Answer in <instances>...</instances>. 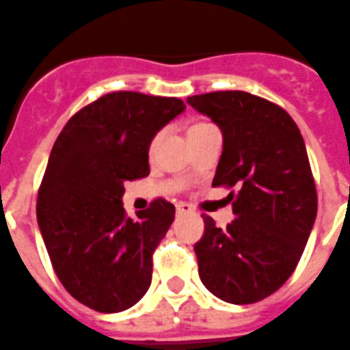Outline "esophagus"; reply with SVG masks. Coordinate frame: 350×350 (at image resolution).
I'll return each mask as SVG.
<instances>
[{
    "mask_svg": "<svg viewBox=\"0 0 350 350\" xmlns=\"http://www.w3.org/2000/svg\"><path fill=\"white\" fill-rule=\"evenodd\" d=\"M191 212H193L191 205H187V204H178L177 205V214H178V216H186V214H191Z\"/></svg>",
    "mask_w": 350,
    "mask_h": 350,
    "instance_id": "obj_1",
    "label": "esophagus"
}]
</instances>
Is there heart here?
<instances>
[{
	"instance_id": "b5f03b06",
	"label": "heart",
	"mask_w": 350,
	"mask_h": 350,
	"mask_svg": "<svg viewBox=\"0 0 350 350\" xmlns=\"http://www.w3.org/2000/svg\"><path fill=\"white\" fill-rule=\"evenodd\" d=\"M204 127H207V124H196V125H191V127H189V133H195V131L204 129ZM189 133H187V134H189ZM155 143H157V138L154 139V143H152V146H155Z\"/></svg>"
}]
</instances>
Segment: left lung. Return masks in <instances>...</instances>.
I'll use <instances>...</instances> for the list:
<instances>
[{
  "instance_id": "left-lung-1",
  "label": "left lung",
  "mask_w": 350,
  "mask_h": 350,
  "mask_svg": "<svg viewBox=\"0 0 350 350\" xmlns=\"http://www.w3.org/2000/svg\"><path fill=\"white\" fill-rule=\"evenodd\" d=\"M187 104L223 134L212 186L237 189L226 228L204 217L195 244L200 280L221 301L256 303L294 273L317 216L304 139L285 109L247 92L193 95Z\"/></svg>"
}]
</instances>
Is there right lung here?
Returning a JSON list of instances; mask_svg holds the SVG:
<instances>
[{
	"mask_svg": "<svg viewBox=\"0 0 350 350\" xmlns=\"http://www.w3.org/2000/svg\"><path fill=\"white\" fill-rule=\"evenodd\" d=\"M184 109L180 98L113 92L77 111L51 150L38 228L62 285L95 312H124L150 286L175 207L159 198L127 217L124 184L150 173L152 139Z\"/></svg>",
	"mask_w": 350,
	"mask_h": 350,
	"instance_id": "obj_1",
	"label": "right lung"
}]
</instances>
